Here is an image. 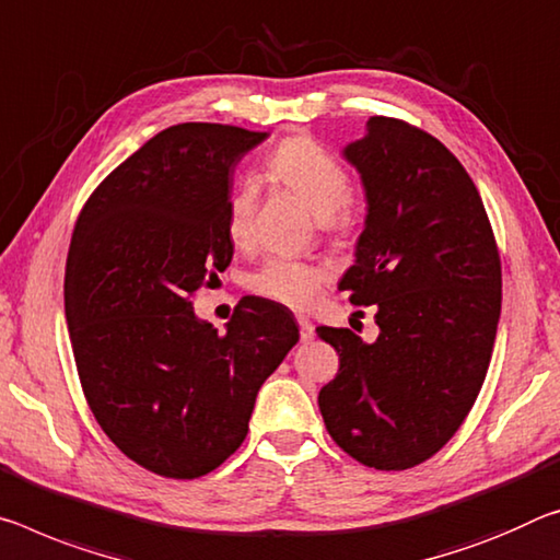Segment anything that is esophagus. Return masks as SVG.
Here are the masks:
<instances>
[{
	"label": "esophagus",
	"mask_w": 560,
	"mask_h": 560,
	"mask_svg": "<svg viewBox=\"0 0 560 560\" xmlns=\"http://www.w3.org/2000/svg\"><path fill=\"white\" fill-rule=\"evenodd\" d=\"M299 331H301V341L314 339V324L308 322V318H299Z\"/></svg>",
	"instance_id": "34e87169"
}]
</instances>
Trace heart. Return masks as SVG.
Here are the masks:
<instances>
[{"mask_svg": "<svg viewBox=\"0 0 560 560\" xmlns=\"http://www.w3.org/2000/svg\"><path fill=\"white\" fill-rule=\"evenodd\" d=\"M269 174L279 184L294 191L308 211L322 221L328 234L341 236L349 229V211L343 207L351 199V176L326 154L314 139H283L269 156ZM256 207V186L242 184L226 203V236L234 246L244 248L252 238V219ZM324 283V271L306 261L269 259L248 277V289L287 308H306Z\"/></svg>", "mask_w": 560, "mask_h": 560, "instance_id": "heart-1", "label": "heart"}]
</instances>
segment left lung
Instances as JSON below:
<instances>
[{
	"label": "left lung",
	"mask_w": 560,
	"mask_h": 560,
	"mask_svg": "<svg viewBox=\"0 0 560 560\" xmlns=\"http://www.w3.org/2000/svg\"><path fill=\"white\" fill-rule=\"evenodd\" d=\"M343 156L359 168L369 214L339 289L374 306L378 339L316 328L339 353L318 408L351 458L404 471L446 446L481 392L501 318V256L474 179L436 137L371 117Z\"/></svg>",
	"instance_id": "left-lung-1"
}]
</instances>
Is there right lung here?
I'll return each mask as SVG.
<instances>
[{
	"mask_svg": "<svg viewBox=\"0 0 560 560\" xmlns=\"http://www.w3.org/2000/svg\"><path fill=\"white\" fill-rule=\"evenodd\" d=\"M264 139L176 124L114 168L77 219L65 314L82 392L114 446L159 476L189 481L224 464L299 341L294 316L269 299L242 301L226 334L194 314V294L234 256L232 172Z\"/></svg>",
	"mask_w": 560,
	"mask_h": 560,
	"instance_id": "1",
	"label": "right lung"
}]
</instances>
